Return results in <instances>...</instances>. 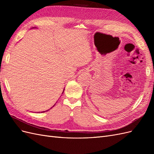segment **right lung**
I'll return each instance as SVG.
<instances>
[{
    "instance_id": "obj_1",
    "label": "right lung",
    "mask_w": 154,
    "mask_h": 154,
    "mask_svg": "<svg viewBox=\"0 0 154 154\" xmlns=\"http://www.w3.org/2000/svg\"><path fill=\"white\" fill-rule=\"evenodd\" d=\"M33 28H36V27H32L31 29H33ZM63 91H64V90H63ZM62 93H63V92H62ZM46 111H48V110H46ZM43 112H44V111Z\"/></svg>"
}]
</instances>
